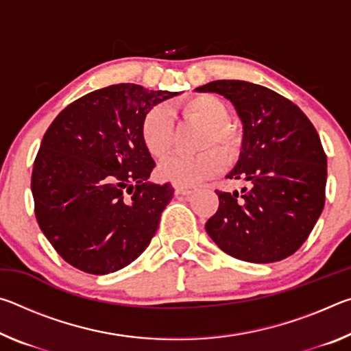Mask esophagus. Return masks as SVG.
<instances>
[{"label": "esophagus", "mask_w": 351, "mask_h": 351, "mask_svg": "<svg viewBox=\"0 0 351 351\" xmlns=\"http://www.w3.org/2000/svg\"><path fill=\"white\" fill-rule=\"evenodd\" d=\"M176 195H182V197H190V195L197 192V187L195 186H175Z\"/></svg>", "instance_id": "34e87169"}]
</instances>
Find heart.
I'll list each match as a JSON object with an SVG mask.
<instances>
[{
  "mask_svg": "<svg viewBox=\"0 0 351 351\" xmlns=\"http://www.w3.org/2000/svg\"><path fill=\"white\" fill-rule=\"evenodd\" d=\"M182 111L207 123L201 141L204 152L197 154H171L159 165V173L178 186H195L218 175L226 167V159L234 161L241 148V134L229 121L230 110L215 96H197L182 104ZM175 112L167 104H159L147 112L142 122V139L153 156L164 158L175 145Z\"/></svg>",
  "mask_w": 351,
  "mask_h": 351,
  "instance_id": "heart-1",
  "label": "heart"
}]
</instances>
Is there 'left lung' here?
I'll return each instance as SVG.
<instances>
[{"instance_id":"obj_1","label":"left lung","mask_w":351,"mask_h":351,"mask_svg":"<svg viewBox=\"0 0 351 351\" xmlns=\"http://www.w3.org/2000/svg\"><path fill=\"white\" fill-rule=\"evenodd\" d=\"M221 94L243 122L240 159L229 180L241 192H218L219 206L206 230L215 245L251 263L293 255L324 210L326 154L304 111L276 91L243 80H215L197 88Z\"/></svg>"}]
</instances>
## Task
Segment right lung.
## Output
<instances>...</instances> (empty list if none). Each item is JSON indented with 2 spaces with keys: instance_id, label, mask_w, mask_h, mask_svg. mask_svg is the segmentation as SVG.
<instances>
[{
  "instance_id": "add662e5",
  "label": "right lung",
  "mask_w": 351,
  "mask_h": 351,
  "mask_svg": "<svg viewBox=\"0 0 351 351\" xmlns=\"http://www.w3.org/2000/svg\"><path fill=\"white\" fill-rule=\"evenodd\" d=\"M176 94L119 83L77 99L47 128L32 170L35 217L74 268L110 274L150 245L173 189L147 181L154 161L142 122Z\"/></svg>"
}]
</instances>
